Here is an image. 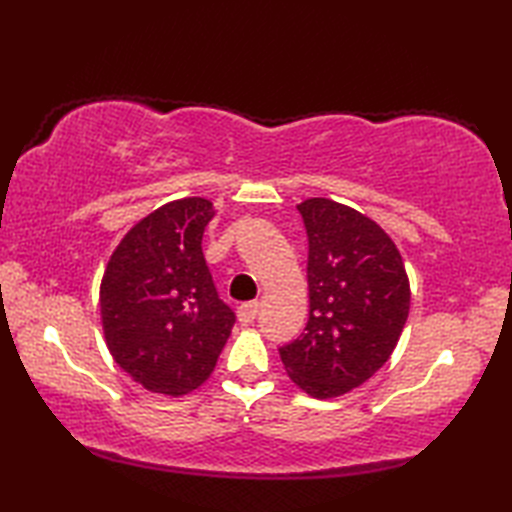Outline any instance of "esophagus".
<instances>
[{
  "instance_id": "obj_1",
  "label": "esophagus",
  "mask_w": 512,
  "mask_h": 512,
  "mask_svg": "<svg viewBox=\"0 0 512 512\" xmlns=\"http://www.w3.org/2000/svg\"><path fill=\"white\" fill-rule=\"evenodd\" d=\"M259 314V303L257 301H250V303H244V306L237 308V319L242 325H250Z\"/></svg>"
}]
</instances>
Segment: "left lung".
<instances>
[{"label": "left lung", "mask_w": 512, "mask_h": 512, "mask_svg": "<svg viewBox=\"0 0 512 512\" xmlns=\"http://www.w3.org/2000/svg\"><path fill=\"white\" fill-rule=\"evenodd\" d=\"M308 233L310 319L279 350L292 383L312 398H339L372 378L409 317V277L372 217L328 198L297 204Z\"/></svg>", "instance_id": "8db88e82"}]
</instances>
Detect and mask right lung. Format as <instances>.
<instances>
[{"mask_svg": "<svg viewBox=\"0 0 512 512\" xmlns=\"http://www.w3.org/2000/svg\"><path fill=\"white\" fill-rule=\"evenodd\" d=\"M211 200L162 204L129 228L101 281V323L118 367L151 394L187 396L213 374L235 323L217 297L202 235Z\"/></svg>", "mask_w": 512, "mask_h": 512, "instance_id": "add662e5", "label": "right lung"}]
</instances>
